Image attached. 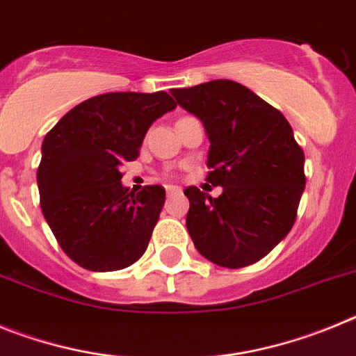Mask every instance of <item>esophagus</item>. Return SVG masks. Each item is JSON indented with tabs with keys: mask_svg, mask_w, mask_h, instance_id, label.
<instances>
[{
	"mask_svg": "<svg viewBox=\"0 0 356 356\" xmlns=\"http://www.w3.org/2000/svg\"><path fill=\"white\" fill-rule=\"evenodd\" d=\"M165 193H168L169 196H171V194L180 193V187H176V185H168V187H165Z\"/></svg>",
	"mask_w": 356,
	"mask_h": 356,
	"instance_id": "34e87169",
	"label": "esophagus"
}]
</instances>
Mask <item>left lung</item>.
<instances>
[{
    "label": "left lung",
    "mask_w": 356,
    "mask_h": 356,
    "mask_svg": "<svg viewBox=\"0 0 356 356\" xmlns=\"http://www.w3.org/2000/svg\"><path fill=\"white\" fill-rule=\"evenodd\" d=\"M176 103L196 115L210 140L207 181L188 197L187 229L207 260L221 267L251 266L291 232L305 188V155L284 114L232 80L172 89Z\"/></svg>",
    "instance_id": "1"
}]
</instances>
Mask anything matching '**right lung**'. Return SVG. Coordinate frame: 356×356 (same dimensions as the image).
I'll use <instances>...</instances> for the list:
<instances>
[{
	"label": "right lung",
	"mask_w": 356,
	"mask_h": 356,
	"mask_svg": "<svg viewBox=\"0 0 356 356\" xmlns=\"http://www.w3.org/2000/svg\"><path fill=\"white\" fill-rule=\"evenodd\" d=\"M176 108L168 92H108L71 108L42 140L40 209L62 250L83 269L119 271L140 259L165 201L160 185L135 194L121 165Z\"/></svg>",
	"instance_id": "obj_1"
}]
</instances>
